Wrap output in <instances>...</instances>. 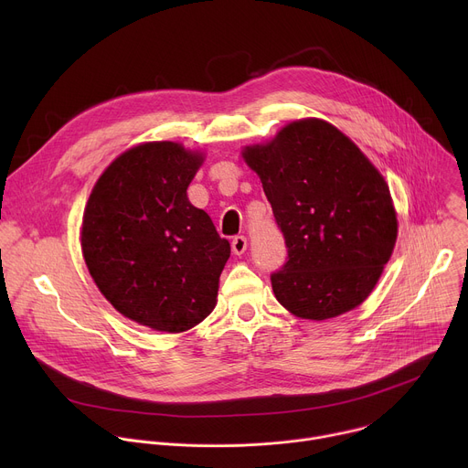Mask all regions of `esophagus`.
I'll use <instances>...</instances> for the list:
<instances>
[{
  "mask_svg": "<svg viewBox=\"0 0 468 468\" xmlns=\"http://www.w3.org/2000/svg\"><path fill=\"white\" fill-rule=\"evenodd\" d=\"M246 246H248V240H246L244 235L233 237V240H231V250H233L235 255H242V253L246 251Z\"/></svg>",
  "mask_w": 468,
  "mask_h": 468,
  "instance_id": "obj_1",
  "label": "esophagus"
}]
</instances>
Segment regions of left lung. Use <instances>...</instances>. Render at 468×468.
Wrapping results in <instances>:
<instances>
[{"mask_svg":"<svg viewBox=\"0 0 468 468\" xmlns=\"http://www.w3.org/2000/svg\"><path fill=\"white\" fill-rule=\"evenodd\" d=\"M287 246L272 272L278 302L292 314H343L376 287L396 242V213L383 176L331 123L285 125L272 143L248 146Z\"/></svg>","mask_w":468,"mask_h":468,"instance_id":"1","label":"left lung"}]
</instances>
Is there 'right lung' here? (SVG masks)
Segmentation results:
<instances>
[{
  "label": "right lung",
  "mask_w": 468,
  "mask_h": 468,
  "mask_svg": "<svg viewBox=\"0 0 468 468\" xmlns=\"http://www.w3.org/2000/svg\"><path fill=\"white\" fill-rule=\"evenodd\" d=\"M202 161L176 143L135 146L101 174L85 207L92 280L116 311L157 331H186L215 309L231 253L186 197Z\"/></svg>",
  "instance_id": "obj_1"
}]
</instances>
